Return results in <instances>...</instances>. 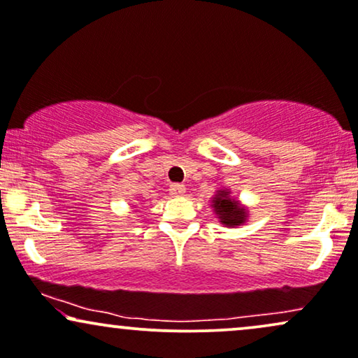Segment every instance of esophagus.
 <instances>
[{
    "label": "esophagus",
    "mask_w": 358,
    "mask_h": 358,
    "mask_svg": "<svg viewBox=\"0 0 358 358\" xmlns=\"http://www.w3.org/2000/svg\"><path fill=\"white\" fill-rule=\"evenodd\" d=\"M169 192L171 196H184V192H186V186L184 184H171L169 187Z\"/></svg>",
    "instance_id": "esophagus-1"
}]
</instances>
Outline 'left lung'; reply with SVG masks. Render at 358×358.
<instances>
[{"mask_svg": "<svg viewBox=\"0 0 358 358\" xmlns=\"http://www.w3.org/2000/svg\"><path fill=\"white\" fill-rule=\"evenodd\" d=\"M213 207L215 214L219 215L220 222L226 224L229 227L241 226V224H244V220L247 217L244 207L239 204V201L232 199V197L229 196V191H219L217 196L214 197Z\"/></svg>", "mask_w": 358, "mask_h": 358, "instance_id": "8db88e82", "label": "left lung"}]
</instances>
